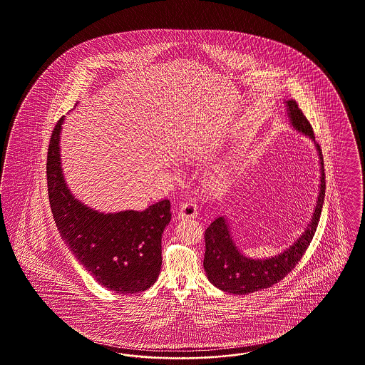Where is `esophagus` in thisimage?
<instances>
[{"instance_id": "34e87169", "label": "esophagus", "mask_w": 365, "mask_h": 365, "mask_svg": "<svg viewBox=\"0 0 365 365\" xmlns=\"http://www.w3.org/2000/svg\"><path fill=\"white\" fill-rule=\"evenodd\" d=\"M197 215H198L197 205L194 204L192 201L182 202L179 206V213H178L179 219H194V217H197Z\"/></svg>"}]
</instances>
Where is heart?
Here are the masks:
<instances>
[{"mask_svg": "<svg viewBox=\"0 0 365 365\" xmlns=\"http://www.w3.org/2000/svg\"><path fill=\"white\" fill-rule=\"evenodd\" d=\"M224 180H225V178H224V175H221V174L213 178V183L217 185V186H221L224 183Z\"/></svg>", "mask_w": 365, "mask_h": 365, "instance_id": "1", "label": "heart"}]
</instances>
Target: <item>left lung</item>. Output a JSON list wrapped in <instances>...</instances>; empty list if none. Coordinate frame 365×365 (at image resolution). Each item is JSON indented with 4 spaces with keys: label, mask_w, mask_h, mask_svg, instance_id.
Instances as JSON below:
<instances>
[{
    "label": "left lung",
    "mask_w": 365,
    "mask_h": 365,
    "mask_svg": "<svg viewBox=\"0 0 365 365\" xmlns=\"http://www.w3.org/2000/svg\"><path fill=\"white\" fill-rule=\"evenodd\" d=\"M287 111L292 126L309 137L318 149L321 164V186L312 219L303 235L281 254L266 259H251L245 257L236 247L231 228L225 217H217L205 231L204 269L209 281L219 289L234 294H248L252 292L270 288L291 273L303 258L309 246L321 219L324 201V167L321 146L315 143L312 126L299 108L296 101H287Z\"/></svg>",
    "instance_id": "1"
}]
</instances>
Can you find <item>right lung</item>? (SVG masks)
Returning a JSON list of instances; mask_svg holds the SVG:
<instances>
[{
  "mask_svg": "<svg viewBox=\"0 0 365 365\" xmlns=\"http://www.w3.org/2000/svg\"><path fill=\"white\" fill-rule=\"evenodd\" d=\"M63 117L47 150V190L59 234L86 270L104 288L137 293L152 287L161 269V235L171 220V204L161 200L145 210L99 213L68 189L59 155Z\"/></svg>",
  "mask_w": 365,
  "mask_h": 365,
  "instance_id": "obj_1",
  "label": "right lung"
}]
</instances>
